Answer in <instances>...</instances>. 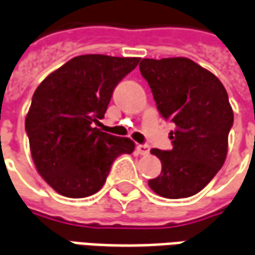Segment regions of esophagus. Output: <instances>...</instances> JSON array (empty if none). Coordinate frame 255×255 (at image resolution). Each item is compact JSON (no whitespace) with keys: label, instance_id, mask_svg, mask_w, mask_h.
I'll return each instance as SVG.
<instances>
[{"label":"esophagus","instance_id":"1","mask_svg":"<svg viewBox=\"0 0 255 255\" xmlns=\"http://www.w3.org/2000/svg\"><path fill=\"white\" fill-rule=\"evenodd\" d=\"M136 150H138L139 155H148L149 153V146L146 143H139V145H136Z\"/></svg>","mask_w":255,"mask_h":255}]
</instances>
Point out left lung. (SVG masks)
Here are the masks:
<instances>
[{
	"label": "left lung",
	"instance_id": "obj_1",
	"mask_svg": "<svg viewBox=\"0 0 255 255\" xmlns=\"http://www.w3.org/2000/svg\"><path fill=\"white\" fill-rule=\"evenodd\" d=\"M139 71L160 116L176 126L170 150H150L160 159L162 171L148 184L164 198L191 197L225 163L233 126L228 92L212 72L184 57L143 58Z\"/></svg>",
	"mask_w": 255,
	"mask_h": 255
}]
</instances>
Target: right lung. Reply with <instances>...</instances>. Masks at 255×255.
<instances>
[{"mask_svg":"<svg viewBox=\"0 0 255 255\" xmlns=\"http://www.w3.org/2000/svg\"><path fill=\"white\" fill-rule=\"evenodd\" d=\"M136 57L78 55L51 72L32 98L25 128L33 162L58 194L84 198L103 187L116 157L135 143L100 131L114 88L138 65Z\"/></svg>","mask_w":255,"mask_h":255,"instance_id":"right-lung-1","label":"right lung"}]
</instances>
